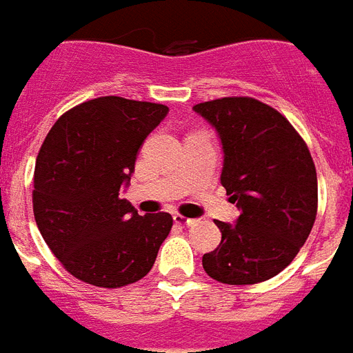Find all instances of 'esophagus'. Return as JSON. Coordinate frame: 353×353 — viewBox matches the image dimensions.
<instances>
[{
    "mask_svg": "<svg viewBox=\"0 0 353 353\" xmlns=\"http://www.w3.org/2000/svg\"><path fill=\"white\" fill-rule=\"evenodd\" d=\"M173 220H174V223L184 225V228H192V225H195V223H197V220H195V218H184V216H180V214H174Z\"/></svg>",
    "mask_w": 353,
    "mask_h": 353,
    "instance_id": "1",
    "label": "esophagus"
}]
</instances>
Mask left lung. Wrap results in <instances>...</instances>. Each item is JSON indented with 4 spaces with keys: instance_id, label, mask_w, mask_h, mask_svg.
I'll return each instance as SVG.
<instances>
[{
    "instance_id": "8db88e82",
    "label": "left lung",
    "mask_w": 353,
    "mask_h": 353,
    "mask_svg": "<svg viewBox=\"0 0 353 353\" xmlns=\"http://www.w3.org/2000/svg\"><path fill=\"white\" fill-rule=\"evenodd\" d=\"M194 110L218 133L220 182L241 216L216 222L222 243L203 269L222 284H258L276 276L310 235L318 179L305 141L279 110L252 97H223Z\"/></svg>"
}]
</instances>
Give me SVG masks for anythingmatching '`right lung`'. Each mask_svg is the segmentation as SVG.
I'll list each match as a JSON object with an SVG mask.
<instances>
[{"label": "right lung", "instance_id": "obj_1", "mask_svg": "<svg viewBox=\"0 0 353 353\" xmlns=\"http://www.w3.org/2000/svg\"><path fill=\"white\" fill-rule=\"evenodd\" d=\"M167 112L165 105L105 95L68 110L48 131L35 161L33 214L48 248L82 282L133 284L156 261L173 218L139 216L120 190Z\"/></svg>", "mask_w": 353, "mask_h": 353}]
</instances>
